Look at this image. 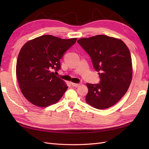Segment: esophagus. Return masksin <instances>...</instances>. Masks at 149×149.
<instances>
[{
  "label": "esophagus",
  "instance_id": "1",
  "mask_svg": "<svg viewBox=\"0 0 149 149\" xmlns=\"http://www.w3.org/2000/svg\"><path fill=\"white\" fill-rule=\"evenodd\" d=\"M71 84L72 86H73L74 87H79L80 86V83H71Z\"/></svg>",
  "mask_w": 149,
  "mask_h": 149
}]
</instances>
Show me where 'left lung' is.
<instances>
[{"label":"left lung","mask_w":149,"mask_h":149,"mask_svg":"<svg viewBox=\"0 0 149 149\" xmlns=\"http://www.w3.org/2000/svg\"><path fill=\"white\" fill-rule=\"evenodd\" d=\"M77 42L91 57L101 79L100 84H86V102L98 109L114 105L127 92L132 81L128 47L120 39L102 35L80 38Z\"/></svg>","instance_id":"1"}]
</instances>
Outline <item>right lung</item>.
<instances>
[{"instance_id": "obj_1", "label": "right lung", "mask_w": 149, "mask_h": 149, "mask_svg": "<svg viewBox=\"0 0 149 149\" xmlns=\"http://www.w3.org/2000/svg\"><path fill=\"white\" fill-rule=\"evenodd\" d=\"M76 40L45 35L29 40L22 47L17 61V78L22 93L33 105H52L66 91V83L53 70L60 68V60Z\"/></svg>"}]
</instances>
